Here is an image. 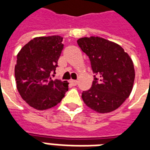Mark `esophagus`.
<instances>
[{"mask_svg": "<svg viewBox=\"0 0 150 150\" xmlns=\"http://www.w3.org/2000/svg\"><path fill=\"white\" fill-rule=\"evenodd\" d=\"M70 83L73 86H76V85L78 84V81L77 80H73V79H71V80H70Z\"/></svg>", "mask_w": 150, "mask_h": 150, "instance_id": "obj_1", "label": "esophagus"}]
</instances>
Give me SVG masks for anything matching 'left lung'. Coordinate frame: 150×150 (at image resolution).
Wrapping results in <instances>:
<instances>
[{"label": "left lung", "instance_id": "1", "mask_svg": "<svg viewBox=\"0 0 150 150\" xmlns=\"http://www.w3.org/2000/svg\"><path fill=\"white\" fill-rule=\"evenodd\" d=\"M77 43L88 56L97 75L91 88L83 91V100L96 112L116 110L132 90L135 70L132 59L120 45L103 38H81Z\"/></svg>", "mask_w": 150, "mask_h": 150}]
</instances>
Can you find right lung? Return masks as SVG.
Segmentation results:
<instances>
[{
    "mask_svg": "<svg viewBox=\"0 0 150 150\" xmlns=\"http://www.w3.org/2000/svg\"><path fill=\"white\" fill-rule=\"evenodd\" d=\"M62 38L37 37L25 44L17 55L15 78L21 98L37 110H46L61 102L69 83L53 80L61 52Z\"/></svg>",
    "mask_w": 150,
    "mask_h": 150,
    "instance_id": "1",
    "label": "right lung"
}]
</instances>
